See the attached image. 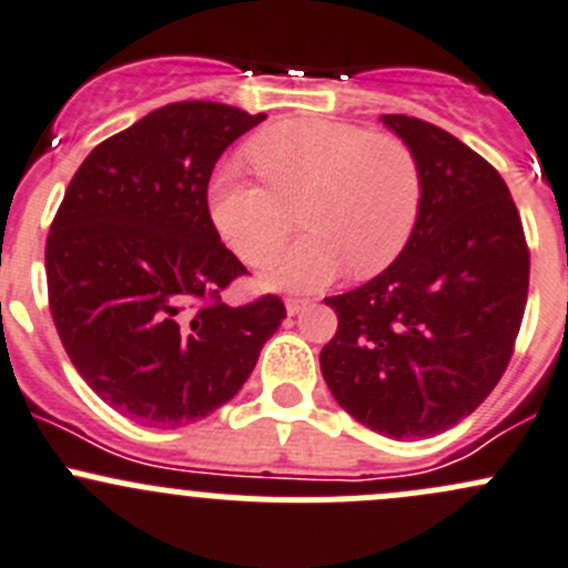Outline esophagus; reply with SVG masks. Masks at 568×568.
I'll use <instances>...</instances> for the list:
<instances>
[{
    "mask_svg": "<svg viewBox=\"0 0 568 568\" xmlns=\"http://www.w3.org/2000/svg\"><path fill=\"white\" fill-rule=\"evenodd\" d=\"M307 305H311L307 300H285V311H288V316H296V313L305 311Z\"/></svg>",
    "mask_w": 568,
    "mask_h": 568,
    "instance_id": "34e87169",
    "label": "esophagus"
}]
</instances>
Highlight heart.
<instances>
[{"mask_svg": "<svg viewBox=\"0 0 568 568\" xmlns=\"http://www.w3.org/2000/svg\"><path fill=\"white\" fill-rule=\"evenodd\" d=\"M261 175L222 164L209 183L211 222L250 266H263L300 222L305 236L272 261L263 283L318 291L354 268L385 272L412 242L423 209V170L400 136L329 118H288L247 142Z\"/></svg>", "mask_w": 568, "mask_h": 568, "instance_id": "obj_1", "label": "heart"}]
</instances>
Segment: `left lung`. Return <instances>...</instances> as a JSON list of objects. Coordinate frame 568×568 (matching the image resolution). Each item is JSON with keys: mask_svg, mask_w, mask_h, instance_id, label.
<instances>
[{"mask_svg": "<svg viewBox=\"0 0 568 568\" xmlns=\"http://www.w3.org/2000/svg\"><path fill=\"white\" fill-rule=\"evenodd\" d=\"M382 123L420 162V220L385 272L324 300L337 332L321 348V374L371 432L423 439L473 415L506 374L530 252L511 192L484 156L420 118Z\"/></svg>", "mask_w": 568, "mask_h": 568, "instance_id": "1", "label": "left lung"}]
</instances>
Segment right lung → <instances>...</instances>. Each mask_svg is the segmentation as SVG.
<instances>
[{
  "mask_svg": "<svg viewBox=\"0 0 568 568\" xmlns=\"http://www.w3.org/2000/svg\"><path fill=\"white\" fill-rule=\"evenodd\" d=\"M263 118L168 104L95 145L68 183L45 239L51 318L79 376L131 420H203L285 318L274 294L222 302L247 268L209 214L216 159Z\"/></svg>",
  "mask_w": 568,
  "mask_h": 568,
  "instance_id": "add662e5",
  "label": "right lung"
}]
</instances>
